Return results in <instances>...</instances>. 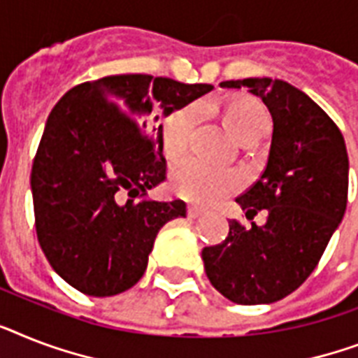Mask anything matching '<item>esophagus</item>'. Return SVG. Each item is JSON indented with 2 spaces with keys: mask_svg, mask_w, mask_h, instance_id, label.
<instances>
[{
  "mask_svg": "<svg viewBox=\"0 0 358 358\" xmlns=\"http://www.w3.org/2000/svg\"><path fill=\"white\" fill-rule=\"evenodd\" d=\"M204 213V208H199V206H187V217L189 219H196V217H200V215Z\"/></svg>",
  "mask_w": 358,
  "mask_h": 358,
  "instance_id": "34e87169",
  "label": "esophagus"
}]
</instances>
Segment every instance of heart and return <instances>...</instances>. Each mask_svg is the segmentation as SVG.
<instances>
[{
	"mask_svg": "<svg viewBox=\"0 0 358 358\" xmlns=\"http://www.w3.org/2000/svg\"><path fill=\"white\" fill-rule=\"evenodd\" d=\"M226 124L237 138L246 143L259 139L272 127L268 110L257 99L239 97L231 99L222 106ZM200 117L196 104L174 112L164 132V149L167 156H180L187 149L194 124ZM243 180L239 173L224 167H217L199 158H184L176 162L171 169V189L180 199L194 204H213L241 187Z\"/></svg>",
	"mask_w": 358,
	"mask_h": 358,
	"instance_id": "1",
	"label": "heart"
}]
</instances>
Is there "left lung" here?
Instances as JSON below:
<instances>
[{"label": "left lung", "mask_w": 358, "mask_h": 358, "mask_svg": "<svg viewBox=\"0 0 358 358\" xmlns=\"http://www.w3.org/2000/svg\"><path fill=\"white\" fill-rule=\"evenodd\" d=\"M220 86H248L272 113L266 167L235 199L246 219L264 211L266 222L245 226L229 220L228 237L202 250L204 268L229 301L272 303L309 278L344 217L348 150L335 121L289 83L263 77L224 80Z\"/></svg>", "instance_id": "left-lung-1"}]
</instances>
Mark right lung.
<instances>
[{
  "label": "right lung",
  "instance_id": "right-lung-1",
  "mask_svg": "<svg viewBox=\"0 0 358 358\" xmlns=\"http://www.w3.org/2000/svg\"><path fill=\"white\" fill-rule=\"evenodd\" d=\"M211 88L110 75L55 104L31 171L34 226L49 264L73 289L104 298L134 287L159 228L185 217L182 200L145 196L167 173L164 127L150 113L159 104L169 115Z\"/></svg>",
  "mask_w": 358,
  "mask_h": 358
}]
</instances>
